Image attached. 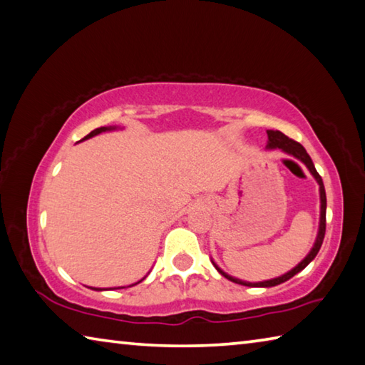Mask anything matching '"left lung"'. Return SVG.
I'll use <instances>...</instances> for the list:
<instances>
[{
	"label": "left lung",
	"mask_w": 365,
	"mask_h": 365,
	"mask_svg": "<svg viewBox=\"0 0 365 365\" xmlns=\"http://www.w3.org/2000/svg\"><path fill=\"white\" fill-rule=\"evenodd\" d=\"M268 134V143H267V148L268 150H281L284 153H287L290 156L297 158L298 161H302L304 165H307L308 170L311 172V175L314 177V180L319 185V197H321V217H319V230H317V236H316V241L313 244V247L308 252V255L303 258V260L297 264L295 268H292L290 271H287L286 274L282 276H277L273 277V279H268V281H262V282H247V281H242V279H237V277H233L225 273L222 268H218V264L212 260V264H214L215 269L220 273L222 276L227 277V279L233 281L236 284H241V286H247V287H274L277 284H282L289 281L290 277H294L297 273H300L302 269H304L308 267V264L314 260V257L317 255V252H319L321 246H322V241H324V236H326V207H327V197H326V188H324V183H322V178L321 175L317 174V170L314 168L313 161H311L309 155L307 153V150H304L300 143L292 140V138H289L287 135H284L281 130H267Z\"/></svg>",
	"instance_id": "8db88e82"
}]
</instances>
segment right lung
<instances>
[{"instance_id":"1","label":"right lung","mask_w":365,"mask_h":365,"mask_svg":"<svg viewBox=\"0 0 365 365\" xmlns=\"http://www.w3.org/2000/svg\"><path fill=\"white\" fill-rule=\"evenodd\" d=\"M118 128L116 125H107V128H97V129H94L91 132V134H88L86 135L83 140H88V138H91V137H96V135H98V134H102V132H108V130H116ZM145 279V277H143ZM143 279H140L138 282H142ZM138 282H135V284H138ZM135 284H130V286H128V287H132V286H135ZM92 290H108V289H98V287H91ZM115 289H124V287H115Z\"/></svg>"}]
</instances>
